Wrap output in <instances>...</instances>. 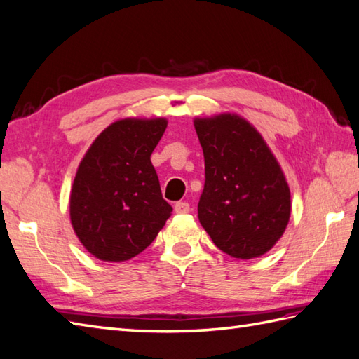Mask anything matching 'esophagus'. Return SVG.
<instances>
[{"mask_svg":"<svg viewBox=\"0 0 359 359\" xmlns=\"http://www.w3.org/2000/svg\"><path fill=\"white\" fill-rule=\"evenodd\" d=\"M189 203L188 202H177L174 205V211L179 212V215H185V212H189Z\"/></svg>","mask_w":359,"mask_h":359,"instance_id":"esophagus-1","label":"esophagus"}]
</instances>
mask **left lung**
Segmentation results:
<instances>
[{
	"instance_id": "left-lung-1",
	"label": "left lung",
	"mask_w": 359,
	"mask_h": 359,
	"mask_svg": "<svg viewBox=\"0 0 359 359\" xmlns=\"http://www.w3.org/2000/svg\"><path fill=\"white\" fill-rule=\"evenodd\" d=\"M205 158L199 220L219 250L238 259L265 255L284 234L290 189L276 158L247 120L196 118Z\"/></svg>"
}]
</instances>
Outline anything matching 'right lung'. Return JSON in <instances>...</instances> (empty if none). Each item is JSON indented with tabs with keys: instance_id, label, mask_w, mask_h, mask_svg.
Masks as SVG:
<instances>
[{
	"instance_id": "add662e5",
	"label": "right lung",
	"mask_w": 359,
	"mask_h": 359,
	"mask_svg": "<svg viewBox=\"0 0 359 359\" xmlns=\"http://www.w3.org/2000/svg\"><path fill=\"white\" fill-rule=\"evenodd\" d=\"M165 118L109 125L83 157L71 191V222L90 255L123 262L151 245L172 207L160 191L151 154Z\"/></svg>"
}]
</instances>
